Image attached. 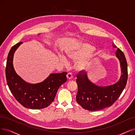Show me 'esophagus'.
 <instances>
[{
	"label": "esophagus",
	"mask_w": 135,
	"mask_h": 135,
	"mask_svg": "<svg viewBox=\"0 0 135 135\" xmlns=\"http://www.w3.org/2000/svg\"><path fill=\"white\" fill-rule=\"evenodd\" d=\"M67 78L68 79H72L73 78V76L71 73H68L67 74Z\"/></svg>",
	"instance_id": "obj_1"
}]
</instances>
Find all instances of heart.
Masks as SVG:
<instances>
[{"instance_id":"b5f03b06","label":"heart","mask_w":135,"mask_h":135,"mask_svg":"<svg viewBox=\"0 0 135 135\" xmlns=\"http://www.w3.org/2000/svg\"><path fill=\"white\" fill-rule=\"evenodd\" d=\"M93 49L94 48L91 45L89 44H82L77 47L68 49L67 50L66 54L69 59L74 61H77L78 60L90 55L93 52ZM59 58L62 63L65 64L67 63V59L66 57L63 55H60ZM91 63V57H88L78 62L76 67L79 71L85 70L90 66Z\"/></svg>"}]
</instances>
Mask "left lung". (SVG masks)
Here are the masks:
<instances>
[{
    "mask_svg": "<svg viewBox=\"0 0 135 135\" xmlns=\"http://www.w3.org/2000/svg\"><path fill=\"white\" fill-rule=\"evenodd\" d=\"M112 46L117 48L113 43ZM116 56L120 62L121 68V76L117 83L108 86H98L89 80L87 73L83 70L77 75L76 101L83 108L92 111L101 110L111 106L120 96L127 83V63L120 49L117 48Z\"/></svg>",
    "mask_w": 135,
    "mask_h": 135,
    "instance_id": "obj_1",
    "label": "left lung"
}]
</instances>
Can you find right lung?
<instances>
[{"label":"right lung","instance_id":"obj_1","mask_svg":"<svg viewBox=\"0 0 135 135\" xmlns=\"http://www.w3.org/2000/svg\"><path fill=\"white\" fill-rule=\"evenodd\" d=\"M22 43L14 45L8 54L6 68L8 86L15 98L24 107L33 109L47 107L53 102L59 87L67 81V72L51 74L36 84L24 81L16 73L13 64L14 52Z\"/></svg>","mask_w":135,"mask_h":135}]
</instances>
